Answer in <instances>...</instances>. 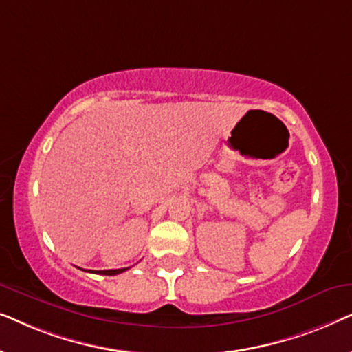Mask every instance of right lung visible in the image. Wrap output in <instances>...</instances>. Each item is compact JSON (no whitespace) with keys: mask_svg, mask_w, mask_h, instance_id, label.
I'll return each mask as SVG.
<instances>
[{"mask_svg":"<svg viewBox=\"0 0 352 352\" xmlns=\"http://www.w3.org/2000/svg\"><path fill=\"white\" fill-rule=\"evenodd\" d=\"M128 267L123 269H110V271H88V272H96V274H102V276H117V274H122L126 271Z\"/></svg>","mask_w":352,"mask_h":352,"instance_id":"1","label":"right lung"}]
</instances>
